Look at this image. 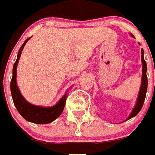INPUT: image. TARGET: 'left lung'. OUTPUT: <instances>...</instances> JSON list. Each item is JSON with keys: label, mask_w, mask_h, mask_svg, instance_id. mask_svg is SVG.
<instances>
[{"label": "left lung", "mask_w": 155, "mask_h": 155, "mask_svg": "<svg viewBox=\"0 0 155 155\" xmlns=\"http://www.w3.org/2000/svg\"><path fill=\"white\" fill-rule=\"evenodd\" d=\"M131 37L134 38V36L132 34ZM141 62H142V78H141V85L140 87L139 93H138V97H137V103L135 104L134 108L132 109V111L128 116V117L127 118V120H128L131 117H135L136 115L138 114V113L140 111V109L142 108L144 101L145 99V95H146V91H147V87H148V79H147V76H146V71H147V65H146V62L145 61L144 59V50L141 49Z\"/></svg>", "instance_id": "left-lung-1"}]
</instances>
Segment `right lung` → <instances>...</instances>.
I'll use <instances>...</instances> for the list:
<instances>
[{
    "label": "right lung",
    "instance_id": "obj_1",
    "mask_svg": "<svg viewBox=\"0 0 155 155\" xmlns=\"http://www.w3.org/2000/svg\"><path fill=\"white\" fill-rule=\"evenodd\" d=\"M31 38H28L18 51L17 60L13 66V76L11 82H10V91L12 95L14 104L15 105L18 112L20 114L24 119L31 123H37V124H47L52 123L53 121L59 117L64 108L66 99L68 96V92L72 87H69L68 90L66 91L65 94L62 96V98L57 102L56 104L51 107H44L34 105L29 103L24 99V97L21 94L20 91L17 86V66H18V60L21 56V53L24 49L25 44Z\"/></svg>",
    "mask_w": 155,
    "mask_h": 155
}]
</instances>
